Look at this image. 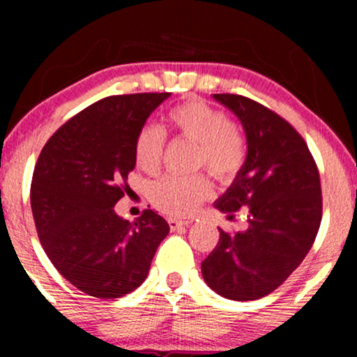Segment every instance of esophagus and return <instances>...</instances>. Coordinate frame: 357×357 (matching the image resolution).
<instances>
[{
	"mask_svg": "<svg viewBox=\"0 0 357 357\" xmlns=\"http://www.w3.org/2000/svg\"><path fill=\"white\" fill-rule=\"evenodd\" d=\"M167 223H169L171 231L183 230L184 227H188V221H179V220H174V218H169V220H167Z\"/></svg>",
	"mask_w": 357,
	"mask_h": 357,
	"instance_id": "obj_1",
	"label": "esophagus"
}]
</instances>
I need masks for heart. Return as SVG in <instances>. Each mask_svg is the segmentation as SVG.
<instances>
[{
    "label": "heart",
    "instance_id": "1",
    "mask_svg": "<svg viewBox=\"0 0 357 357\" xmlns=\"http://www.w3.org/2000/svg\"><path fill=\"white\" fill-rule=\"evenodd\" d=\"M167 122L179 136L198 144L196 165L204 166L220 181L235 179L247 161V141L223 110L204 100H188L167 114ZM165 134L153 124L142 126L134 139L136 165L146 173H155L165 153ZM206 174L165 176L149 190L151 203L159 211L176 218L190 216L199 203L211 196Z\"/></svg>",
    "mask_w": 357,
    "mask_h": 357
}]
</instances>
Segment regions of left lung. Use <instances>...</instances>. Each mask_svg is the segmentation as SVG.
<instances>
[{
    "label": "left lung",
    "mask_w": 357,
    "mask_h": 357,
    "mask_svg": "<svg viewBox=\"0 0 357 357\" xmlns=\"http://www.w3.org/2000/svg\"><path fill=\"white\" fill-rule=\"evenodd\" d=\"M240 119L247 134L243 169L215 208L248 228L228 233L203 260L208 285L231 301L268 296L302 264L322 220L321 176L301 134L278 114L236 93H213Z\"/></svg>",
    "instance_id": "obj_1"
}]
</instances>
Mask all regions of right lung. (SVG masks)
<instances>
[{"instance_id":"1","label":"right lung","mask_w":357,"mask_h":357,"mask_svg":"<svg viewBox=\"0 0 357 357\" xmlns=\"http://www.w3.org/2000/svg\"><path fill=\"white\" fill-rule=\"evenodd\" d=\"M162 93L110 96L56 130L40 153L30 202L40 243L73 287L97 298H119L146 280L167 221L144 210L134 223L114 206L136 166L134 139Z\"/></svg>"}]
</instances>
